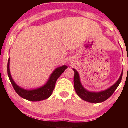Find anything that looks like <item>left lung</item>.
<instances>
[{
    "label": "left lung",
    "mask_w": 128,
    "mask_h": 128,
    "mask_svg": "<svg viewBox=\"0 0 128 128\" xmlns=\"http://www.w3.org/2000/svg\"><path fill=\"white\" fill-rule=\"evenodd\" d=\"M73 70L74 72V88L77 94L84 100L90 103H96V104L104 102L112 96V94L114 93L116 90L117 88V87L121 82L123 76L122 72L120 78L117 80V82L114 85H113L112 86H111L110 88L99 92H90L86 90L80 84L79 73L74 68H73Z\"/></svg>",
    "instance_id": "obj_1"
}]
</instances>
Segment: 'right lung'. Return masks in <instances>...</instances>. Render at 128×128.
<instances>
[{"instance_id":"1","label":"right lung","mask_w":128,"mask_h":128,"mask_svg":"<svg viewBox=\"0 0 128 128\" xmlns=\"http://www.w3.org/2000/svg\"><path fill=\"white\" fill-rule=\"evenodd\" d=\"M10 60L9 58L8 62V75L14 90L22 98L29 101H33V102L42 100L49 98L52 95L53 91L55 88V84L57 79L65 71L66 69L68 68V67L66 66L58 67L53 72L48 82L43 86L36 90H26L17 86L12 79L10 71Z\"/></svg>"}]
</instances>
